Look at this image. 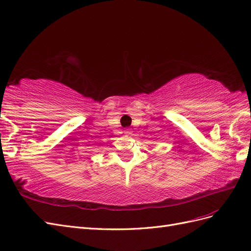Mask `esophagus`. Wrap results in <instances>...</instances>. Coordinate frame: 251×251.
I'll return each mask as SVG.
<instances>
[{"mask_svg": "<svg viewBox=\"0 0 251 251\" xmlns=\"http://www.w3.org/2000/svg\"><path fill=\"white\" fill-rule=\"evenodd\" d=\"M124 134L126 135H130L131 134V129H129V128H127V129L124 130Z\"/></svg>", "mask_w": 251, "mask_h": 251, "instance_id": "esophagus-1", "label": "esophagus"}]
</instances>
